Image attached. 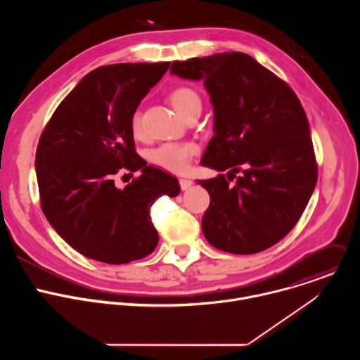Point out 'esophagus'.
I'll return each mask as SVG.
<instances>
[{
	"label": "esophagus",
	"instance_id": "34e87169",
	"mask_svg": "<svg viewBox=\"0 0 360 360\" xmlns=\"http://www.w3.org/2000/svg\"><path fill=\"white\" fill-rule=\"evenodd\" d=\"M179 185H181V189H182V191H186V189L192 185V181H191V179L181 178V179H179Z\"/></svg>",
	"mask_w": 360,
	"mask_h": 360
}]
</instances>
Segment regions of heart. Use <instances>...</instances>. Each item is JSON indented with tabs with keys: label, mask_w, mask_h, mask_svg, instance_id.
<instances>
[{
	"label": "heart",
	"mask_w": 360,
	"mask_h": 360,
	"mask_svg": "<svg viewBox=\"0 0 360 360\" xmlns=\"http://www.w3.org/2000/svg\"><path fill=\"white\" fill-rule=\"evenodd\" d=\"M171 102L185 120L192 114H199L202 110V99L191 86L175 88L171 92ZM131 132L135 138L143 136V122L139 111H135L131 117ZM196 149V145L192 142H164L149 152V160L165 171L181 174L188 169Z\"/></svg>",
	"instance_id": "b5f03b06"
}]
</instances>
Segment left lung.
<instances>
[{
	"mask_svg": "<svg viewBox=\"0 0 360 360\" xmlns=\"http://www.w3.org/2000/svg\"><path fill=\"white\" fill-rule=\"evenodd\" d=\"M171 72L202 79L208 89L215 135L202 165L228 171L198 181L211 196L202 218L205 238L236 255L271 248L297 224L318 181L299 98L272 71L235 51L174 61Z\"/></svg>",
	"mask_w": 360,
	"mask_h": 360,
	"instance_id": "1",
	"label": "left lung"
}]
</instances>
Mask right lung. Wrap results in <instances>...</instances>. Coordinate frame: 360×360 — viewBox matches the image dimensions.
<instances>
[{
	"label": "right lung",
	"mask_w": 360,
	"mask_h": 360,
	"mask_svg": "<svg viewBox=\"0 0 360 360\" xmlns=\"http://www.w3.org/2000/svg\"><path fill=\"white\" fill-rule=\"evenodd\" d=\"M171 63L114 64L86 74L45 125L35 153L41 210L57 233L89 259H142L158 232L150 207L176 196L178 179L135 150L131 117ZM141 169L124 190L115 174ZM131 175V174H129Z\"/></svg>",
	"instance_id": "obj_1"
}]
</instances>
